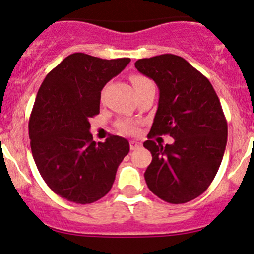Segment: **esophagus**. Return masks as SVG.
<instances>
[{
	"label": "esophagus",
	"mask_w": 254,
	"mask_h": 254,
	"mask_svg": "<svg viewBox=\"0 0 254 254\" xmlns=\"http://www.w3.org/2000/svg\"><path fill=\"white\" fill-rule=\"evenodd\" d=\"M141 147V143L137 141H130V149L131 150H136Z\"/></svg>",
	"instance_id": "1"
}]
</instances>
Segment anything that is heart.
I'll list each match as a JSON object with an SVG mask.
<instances>
[{"label": "heart", "mask_w": 254, "mask_h": 254, "mask_svg": "<svg viewBox=\"0 0 254 254\" xmlns=\"http://www.w3.org/2000/svg\"><path fill=\"white\" fill-rule=\"evenodd\" d=\"M130 81H131V83H132L136 93L143 89L144 87L151 84V82L148 80L147 77L143 76V75H138V74L132 75V76L130 77ZM119 129H121V131H123V132H125V133H132V132H135L136 127L132 122H122V123H119Z\"/></svg>", "instance_id": "obj_1"}]
</instances>
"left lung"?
<instances>
[{
	"label": "left lung",
	"instance_id": "8db88e82",
	"mask_svg": "<svg viewBox=\"0 0 254 254\" xmlns=\"http://www.w3.org/2000/svg\"><path fill=\"white\" fill-rule=\"evenodd\" d=\"M136 69L153 78L159 107L144 148L151 160L144 173L149 190L165 202H190L209 188L227 144L228 127L211 83L188 61L166 54L136 61ZM156 134H170L172 145H156Z\"/></svg>",
	"mask_w": 254,
	"mask_h": 254
}]
</instances>
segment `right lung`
Returning <instances> with one entry per match:
<instances>
[{
	"instance_id": "obj_1",
	"label": "right lung",
	"mask_w": 254,
	"mask_h": 254,
	"mask_svg": "<svg viewBox=\"0 0 254 254\" xmlns=\"http://www.w3.org/2000/svg\"><path fill=\"white\" fill-rule=\"evenodd\" d=\"M130 61L76 52L52 69L38 90L28 122L32 155L44 182L69 202L89 204L109 193L129 153L123 137L95 143L89 118L100 112L105 84Z\"/></svg>"
}]
</instances>
